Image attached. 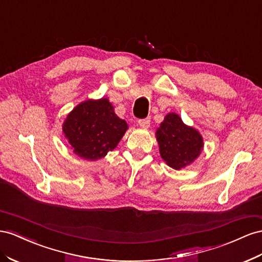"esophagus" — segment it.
<instances>
[{"instance_id": "obj_1", "label": "esophagus", "mask_w": 262, "mask_h": 262, "mask_svg": "<svg viewBox=\"0 0 262 262\" xmlns=\"http://www.w3.org/2000/svg\"><path fill=\"white\" fill-rule=\"evenodd\" d=\"M150 122H151L150 118L140 119V120H139V125L141 126V128H143V129H147L148 126H150Z\"/></svg>"}]
</instances>
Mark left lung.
Listing matches in <instances>:
<instances>
[{"label": "left lung", "instance_id": "8db88e82", "mask_svg": "<svg viewBox=\"0 0 262 262\" xmlns=\"http://www.w3.org/2000/svg\"><path fill=\"white\" fill-rule=\"evenodd\" d=\"M160 154L168 166L181 169L199 158L203 150L201 133L184 124L179 115L171 112L157 130Z\"/></svg>", "mask_w": 262, "mask_h": 262}]
</instances>
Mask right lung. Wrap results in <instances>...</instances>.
Returning a JSON list of instances; mask_svg holds the SVG:
<instances>
[{
    "label": "right lung",
    "mask_w": 262,
    "mask_h": 262,
    "mask_svg": "<svg viewBox=\"0 0 262 262\" xmlns=\"http://www.w3.org/2000/svg\"><path fill=\"white\" fill-rule=\"evenodd\" d=\"M128 129L107 98L86 100L67 116L62 132L78 157L96 161L104 158L122 139Z\"/></svg>",
    "instance_id": "add662e5"
}]
</instances>
